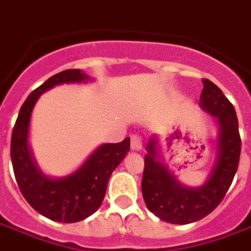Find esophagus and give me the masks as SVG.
<instances>
[{
  "mask_svg": "<svg viewBox=\"0 0 251 251\" xmlns=\"http://www.w3.org/2000/svg\"><path fill=\"white\" fill-rule=\"evenodd\" d=\"M142 137L140 134H133L131 136V149H134V151H141L142 149Z\"/></svg>",
  "mask_w": 251,
  "mask_h": 251,
  "instance_id": "1",
  "label": "esophagus"
}]
</instances>
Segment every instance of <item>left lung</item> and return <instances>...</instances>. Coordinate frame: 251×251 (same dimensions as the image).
Here are the masks:
<instances>
[{
	"label": "left lung",
	"instance_id": "8db88e82",
	"mask_svg": "<svg viewBox=\"0 0 251 251\" xmlns=\"http://www.w3.org/2000/svg\"><path fill=\"white\" fill-rule=\"evenodd\" d=\"M200 104L216 117L219 124L218 158L205 184L199 188H187L179 184L157 160L156 140L148 144L141 183L142 196L149 211L168 223H192L215 210L230 188L239 164L241 136L232 103L216 84L203 79Z\"/></svg>",
	"mask_w": 251,
	"mask_h": 251
}]
</instances>
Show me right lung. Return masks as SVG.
<instances>
[{
	"label": "right lung",
	"mask_w": 251,
	"mask_h": 251,
	"mask_svg": "<svg viewBox=\"0 0 251 251\" xmlns=\"http://www.w3.org/2000/svg\"><path fill=\"white\" fill-rule=\"evenodd\" d=\"M87 79L80 70H66L50 77L29 94L12 131L10 157L20 191L39 214L52 221L74 223L93 215L103 201L113 171L130 149L129 137L118 144H104L75 174L63 179H48L37 169L28 145L29 120L36 100L40 94L56 84Z\"/></svg>",
	"instance_id": "obj_1"
}]
</instances>
